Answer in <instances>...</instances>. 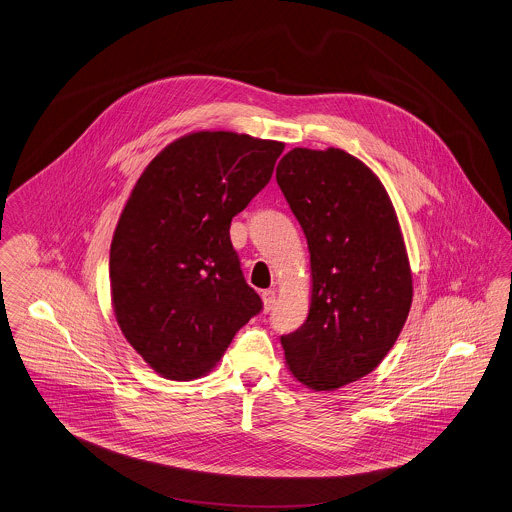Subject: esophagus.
Masks as SVG:
<instances>
[{"instance_id": "esophagus-1", "label": "esophagus", "mask_w": 512, "mask_h": 512, "mask_svg": "<svg viewBox=\"0 0 512 512\" xmlns=\"http://www.w3.org/2000/svg\"><path fill=\"white\" fill-rule=\"evenodd\" d=\"M261 298H263V308H265V312H271V310H273V308H275V302H276L275 290H263V294H261Z\"/></svg>"}]
</instances>
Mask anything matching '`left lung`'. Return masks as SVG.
I'll return each instance as SVG.
<instances>
[{
  "label": "left lung",
  "instance_id": "obj_1",
  "mask_svg": "<svg viewBox=\"0 0 512 512\" xmlns=\"http://www.w3.org/2000/svg\"><path fill=\"white\" fill-rule=\"evenodd\" d=\"M276 183L310 249L312 304L280 343L292 376L331 392L370 374L394 347L413 300V278L394 204L360 159L294 148Z\"/></svg>",
  "mask_w": 512,
  "mask_h": 512
}]
</instances>
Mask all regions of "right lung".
I'll list each match as a JSON object with an SVG mask.
<instances>
[{
  "label": "right lung",
  "instance_id": "obj_1",
  "mask_svg": "<svg viewBox=\"0 0 512 512\" xmlns=\"http://www.w3.org/2000/svg\"><path fill=\"white\" fill-rule=\"evenodd\" d=\"M284 144L236 132H193L140 175L111 243L118 327L158 374L210 372L263 310L230 239L232 218L269 181Z\"/></svg>",
  "mask_w": 512,
  "mask_h": 512
}]
</instances>
